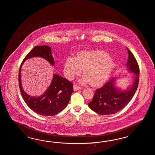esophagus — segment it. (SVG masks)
<instances>
[{
    "label": "esophagus",
    "instance_id": "34e87169",
    "mask_svg": "<svg viewBox=\"0 0 155 155\" xmlns=\"http://www.w3.org/2000/svg\"><path fill=\"white\" fill-rule=\"evenodd\" d=\"M81 87L80 86H78V85H76V84H74V91H76V90H78L81 89Z\"/></svg>",
    "mask_w": 155,
    "mask_h": 155
}]
</instances>
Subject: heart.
Listing matches in <instances>:
<instances>
[{"instance_id":"obj_1","label":"heart","mask_w":155,"mask_h":155,"mask_svg":"<svg viewBox=\"0 0 155 155\" xmlns=\"http://www.w3.org/2000/svg\"><path fill=\"white\" fill-rule=\"evenodd\" d=\"M115 66L112 58L103 51L80 52L76 59L67 58L64 65L66 77L72 79L76 74L83 73L93 86H99L106 81Z\"/></svg>"}]
</instances>
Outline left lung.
I'll list each match as a JSON object with an SVG mask.
<instances>
[{
  "instance_id": "obj_1",
  "label": "left lung",
  "mask_w": 155,
  "mask_h": 155,
  "mask_svg": "<svg viewBox=\"0 0 155 155\" xmlns=\"http://www.w3.org/2000/svg\"><path fill=\"white\" fill-rule=\"evenodd\" d=\"M127 67L135 76L134 82L130 88L121 91L114 86L115 78L106 82L103 86L96 89L93 98L88 105L90 108L100 115H110L118 112L127 106L134 96L138 86L139 68L138 64L130 49Z\"/></svg>"
}]
</instances>
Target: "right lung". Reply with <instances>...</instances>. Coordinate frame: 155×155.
<instances>
[{"label": "right lung", "instance_id": "add662e5", "mask_svg": "<svg viewBox=\"0 0 155 155\" xmlns=\"http://www.w3.org/2000/svg\"><path fill=\"white\" fill-rule=\"evenodd\" d=\"M34 57H40L47 60L51 65L54 59L51 48L47 45L36 46L25 56L21 64L18 73V84L21 96L28 107L37 114L44 116H54L61 112L68 105L74 91V84L57 74H54L51 85L39 97H31L26 94L21 84V67L25 61Z\"/></svg>", "mask_w": 155, "mask_h": 155}]
</instances>
